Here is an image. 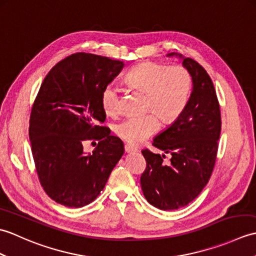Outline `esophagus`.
Masks as SVG:
<instances>
[{"label": "esophagus", "mask_w": 256, "mask_h": 256, "mask_svg": "<svg viewBox=\"0 0 256 256\" xmlns=\"http://www.w3.org/2000/svg\"><path fill=\"white\" fill-rule=\"evenodd\" d=\"M124 150H125V152H126V153H134V152H138V150L134 148V146H132V145H130V144H126L124 146Z\"/></svg>", "instance_id": "esophagus-1"}]
</instances>
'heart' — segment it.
I'll return each mask as SVG.
<instances>
[{"label":"heart","mask_w":256,"mask_h":256,"mask_svg":"<svg viewBox=\"0 0 256 256\" xmlns=\"http://www.w3.org/2000/svg\"><path fill=\"white\" fill-rule=\"evenodd\" d=\"M125 82L131 89L145 94V111L142 116L123 120L116 126L118 138L130 144H140L155 134L162 122L170 123L186 108L192 88L189 70L176 64L146 62L133 67L125 76ZM101 104L108 116L120 111V94L116 86L108 84L101 92Z\"/></svg>","instance_id":"1"}]
</instances>
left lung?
<instances>
[{
    "label": "left lung",
    "mask_w": 256,
    "mask_h": 256,
    "mask_svg": "<svg viewBox=\"0 0 256 256\" xmlns=\"http://www.w3.org/2000/svg\"><path fill=\"white\" fill-rule=\"evenodd\" d=\"M168 57L182 59L192 78V91L182 113L164 132L154 138L156 148L165 155L143 150L146 168L140 187L148 202L160 210H175L187 206L208 184L214 172L221 114L218 98L210 76L192 58L170 52Z\"/></svg>",
    "instance_id": "obj_1"
}]
</instances>
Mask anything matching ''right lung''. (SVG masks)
<instances>
[{"label": "right lung", "mask_w": 256, "mask_h": 256, "mask_svg": "<svg viewBox=\"0 0 256 256\" xmlns=\"http://www.w3.org/2000/svg\"><path fill=\"white\" fill-rule=\"evenodd\" d=\"M123 67V62L76 52L42 81L28 134L38 179L57 204L81 208L92 202L124 153L122 140L98 124L106 121L101 92ZM96 139L97 148L86 154L84 143Z\"/></svg>", "instance_id": "1"}]
</instances>
